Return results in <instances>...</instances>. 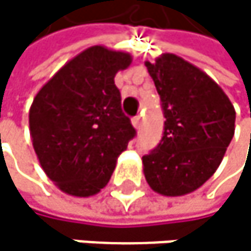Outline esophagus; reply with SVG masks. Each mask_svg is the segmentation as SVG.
I'll use <instances>...</instances> for the list:
<instances>
[{"label": "esophagus", "mask_w": 251, "mask_h": 251, "mask_svg": "<svg viewBox=\"0 0 251 251\" xmlns=\"http://www.w3.org/2000/svg\"><path fill=\"white\" fill-rule=\"evenodd\" d=\"M132 126H134L135 129H140V126H141V116L132 117Z\"/></svg>", "instance_id": "obj_1"}]
</instances>
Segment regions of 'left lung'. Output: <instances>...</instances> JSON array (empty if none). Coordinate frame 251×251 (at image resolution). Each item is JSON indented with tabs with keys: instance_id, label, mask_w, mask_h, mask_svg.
Wrapping results in <instances>:
<instances>
[{
	"instance_id": "left-lung-1",
	"label": "left lung",
	"mask_w": 251,
	"mask_h": 251,
	"mask_svg": "<svg viewBox=\"0 0 251 251\" xmlns=\"http://www.w3.org/2000/svg\"><path fill=\"white\" fill-rule=\"evenodd\" d=\"M166 122L158 146L143 156L149 187L176 197L196 191L215 173L235 134V108L203 71L175 54L144 63Z\"/></svg>"
}]
</instances>
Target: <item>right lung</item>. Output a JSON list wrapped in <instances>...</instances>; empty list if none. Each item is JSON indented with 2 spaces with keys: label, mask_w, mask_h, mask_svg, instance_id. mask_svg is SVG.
<instances>
[{
  "label": "right lung",
  "mask_w": 251,
  "mask_h": 251,
  "mask_svg": "<svg viewBox=\"0 0 251 251\" xmlns=\"http://www.w3.org/2000/svg\"><path fill=\"white\" fill-rule=\"evenodd\" d=\"M132 63L128 52L96 45L67 61L36 95L30 135L39 162L66 194H98L135 129L114 84Z\"/></svg>",
  "instance_id": "1"
}]
</instances>
